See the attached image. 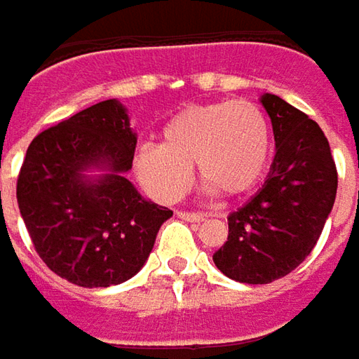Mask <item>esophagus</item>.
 I'll use <instances>...</instances> for the list:
<instances>
[{
    "label": "esophagus",
    "instance_id": "34e87169",
    "mask_svg": "<svg viewBox=\"0 0 359 359\" xmlns=\"http://www.w3.org/2000/svg\"><path fill=\"white\" fill-rule=\"evenodd\" d=\"M177 215L186 222H194V224H200L205 219V214H198V212H177Z\"/></svg>",
    "mask_w": 359,
    "mask_h": 359
}]
</instances>
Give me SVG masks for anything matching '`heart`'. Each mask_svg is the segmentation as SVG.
<instances>
[{"mask_svg": "<svg viewBox=\"0 0 359 359\" xmlns=\"http://www.w3.org/2000/svg\"><path fill=\"white\" fill-rule=\"evenodd\" d=\"M269 149L268 119L252 102L189 105L161 128L158 145H144L135 154L133 172L161 203L186 194L194 165L210 191L241 198L259 184Z\"/></svg>", "mask_w": 359, "mask_h": 359, "instance_id": "obj_1", "label": "heart"}]
</instances>
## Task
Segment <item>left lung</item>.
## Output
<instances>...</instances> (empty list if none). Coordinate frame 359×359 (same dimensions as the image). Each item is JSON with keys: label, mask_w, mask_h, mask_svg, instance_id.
I'll list each match as a JSON object with an SVG mask.
<instances>
[{"label": "left lung", "mask_w": 359, "mask_h": 359, "mask_svg": "<svg viewBox=\"0 0 359 359\" xmlns=\"http://www.w3.org/2000/svg\"><path fill=\"white\" fill-rule=\"evenodd\" d=\"M276 156L268 180L228 217V241L214 254L222 273L241 283H269L296 269L320 240L334 208L338 172L320 126L273 93L262 95Z\"/></svg>", "instance_id": "left-lung-1"}]
</instances>
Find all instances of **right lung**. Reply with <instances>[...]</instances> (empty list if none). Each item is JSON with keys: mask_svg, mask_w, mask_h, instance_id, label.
I'll list each match as a JSON object with an SVG mask.
<instances>
[{"mask_svg": "<svg viewBox=\"0 0 359 359\" xmlns=\"http://www.w3.org/2000/svg\"><path fill=\"white\" fill-rule=\"evenodd\" d=\"M135 133L126 107L105 100L41 131L18 177V205L35 252L53 273L81 287L133 278L172 210L133 187ZM88 169L104 174L88 176Z\"/></svg>", "mask_w": 359, "mask_h": 359, "instance_id": "right-lung-1", "label": "right lung"}]
</instances>
